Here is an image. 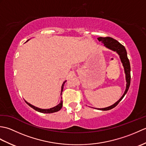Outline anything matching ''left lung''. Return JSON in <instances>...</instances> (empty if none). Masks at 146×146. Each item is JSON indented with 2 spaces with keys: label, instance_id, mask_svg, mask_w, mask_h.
<instances>
[{
  "label": "left lung",
  "instance_id": "obj_1",
  "mask_svg": "<svg viewBox=\"0 0 146 146\" xmlns=\"http://www.w3.org/2000/svg\"><path fill=\"white\" fill-rule=\"evenodd\" d=\"M98 40L99 41H102V42H103L107 48H109L114 51H116L119 54L121 61H122L123 66L124 67V71L126 76V89L124 94L122 95V97L116 103H115L113 105H111L110 107L104 108H98L99 110H108L115 107L119 104V102L122 100V98L128 91L130 84H131V65H130V62L127 58V51L125 47L122 44H120L119 42H118L117 40L111 38L110 37H105V38L100 37V38H98Z\"/></svg>",
  "mask_w": 146,
  "mask_h": 146
}]
</instances>
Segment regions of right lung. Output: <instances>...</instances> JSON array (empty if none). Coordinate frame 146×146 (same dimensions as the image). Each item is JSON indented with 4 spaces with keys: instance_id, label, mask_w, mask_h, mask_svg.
Instances as JSON below:
<instances>
[{
    "instance_id": "right-lung-1",
    "label": "right lung",
    "mask_w": 146,
    "mask_h": 146,
    "mask_svg": "<svg viewBox=\"0 0 146 146\" xmlns=\"http://www.w3.org/2000/svg\"><path fill=\"white\" fill-rule=\"evenodd\" d=\"M64 82H63V85H62L61 86V93L62 92H63V86H64ZM27 104L29 105V106L33 108V109H35V110L39 111V112H41V113H53V112H56V111L60 110L61 108H62V106H63V101L61 100V102L60 104H59L58 105H56V106L53 107V108H50V109H41V108H39L38 107H36L35 106H33V105H31L30 104L27 103V102L26 101H25Z\"/></svg>"
}]
</instances>
